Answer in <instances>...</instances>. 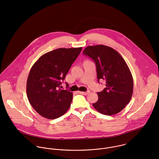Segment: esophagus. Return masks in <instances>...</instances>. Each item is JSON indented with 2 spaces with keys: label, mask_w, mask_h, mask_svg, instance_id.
Wrapping results in <instances>:
<instances>
[{
  "label": "esophagus",
  "mask_w": 159,
  "mask_h": 159,
  "mask_svg": "<svg viewBox=\"0 0 159 159\" xmlns=\"http://www.w3.org/2000/svg\"><path fill=\"white\" fill-rule=\"evenodd\" d=\"M79 93H80V94H82V95H87L89 93V91H87V92H79Z\"/></svg>",
  "instance_id": "esophagus-1"
}]
</instances>
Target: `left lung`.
I'll return each mask as SVG.
<instances>
[{
  "label": "left lung",
  "instance_id": "1",
  "mask_svg": "<svg viewBox=\"0 0 159 159\" xmlns=\"http://www.w3.org/2000/svg\"><path fill=\"white\" fill-rule=\"evenodd\" d=\"M93 61L98 82L106 80V88L97 92L98 99L92 104L99 113L111 116L119 113L131 100L134 81L131 71L120 54L107 46H89L83 52Z\"/></svg>",
  "mask_w": 159,
  "mask_h": 159
}]
</instances>
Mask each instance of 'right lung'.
<instances>
[{"label":"right lung","mask_w":159,"mask_h":159,"mask_svg":"<svg viewBox=\"0 0 159 159\" xmlns=\"http://www.w3.org/2000/svg\"><path fill=\"white\" fill-rule=\"evenodd\" d=\"M81 50L82 47L54 49L42 55L32 67L27 80V95L31 106L42 116L56 119L69 109L73 93L60 88Z\"/></svg>","instance_id":"right-lung-1"}]
</instances>
